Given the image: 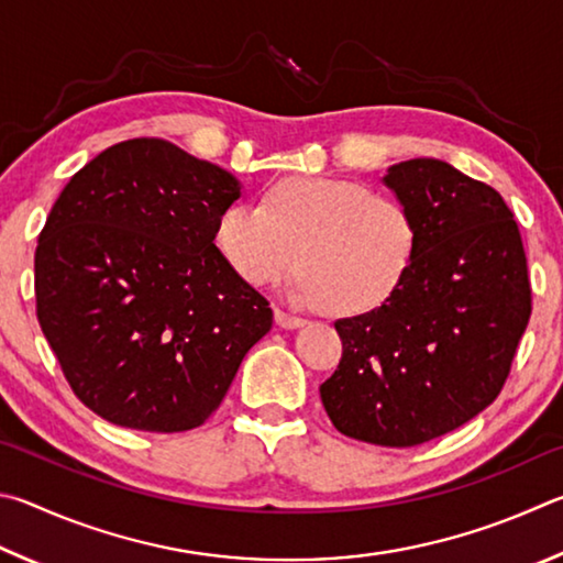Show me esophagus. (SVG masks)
Masks as SVG:
<instances>
[{"label":"esophagus","mask_w":563,"mask_h":563,"mask_svg":"<svg viewBox=\"0 0 563 563\" xmlns=\"http://www.w3.org/2000/svg\"><path fill=\"white\" fill-rule=\"evenodd\" d=\"M274 319H276V323H279L282 329H299V327H303V323H307L301 317H294V313L284 311V309H276L274 311Z\"/></svg>","instance_id":"obj_1"}]
</instances>
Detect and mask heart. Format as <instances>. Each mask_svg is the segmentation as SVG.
I'll use <instances>...</instances> for the list:
<instances>
[{
  "mask_svg": "<svg viewBox=\"0 0 563 563\" xmlns=\"http://www.w3.org/2000/svg\"><path fill=\"white\" fill-rule=\"evenodd\" d=\"M214 242L254 287L284 279L299 260L301 297L353 317L400 289L416 260L418 227L398 197L341 177L299 175L274 183L262 207H227Z\"/></svg>",
  "mask_w": 563,
  "mask_h": 563,
  "instance_id": "1",
  "label": "heart"
}]
</instances>
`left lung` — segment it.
<instances>
[{
  "label": "left lung",
  "instance_id": "obj_1",
  "mask_svg": "<svg viewBox=\"0 0 563 563\" xmlns=\"http://www.w3.org/2000/svg\"><path fill=\"white\" fill-rule=\"evenodd\" d=\"M418 227L400 289L339 319L343 356L321 383L339 432L412 448L465 426L499 396L531 317L527 254L501 195L435 157L383 177Z\"/></svg>",
  "mask_w": 563,
  "mask_h": 563
}]
</instances>
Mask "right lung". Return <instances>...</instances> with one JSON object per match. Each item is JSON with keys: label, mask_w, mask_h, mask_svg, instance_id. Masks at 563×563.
Here are the masks:
<instances>
[{"label": "right lung", "mask_w": 563, "mask_h": 563, "mask_svg": "<svg viewBox=\"0 0 563 563\" xmlns=\"http://www.w3.org/2000/svg\"><path fill=\"white\" fill-rule=\"evenodd\" d=\"M240 195L232 173L163 137L111 145L58 195L34 254L36 317L96 416L202 426L272 329L269 301L214 246Z\"/></svg>", "instance_id": "1"}]
</instances>
